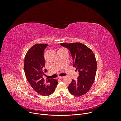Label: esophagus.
<instances>
[{"label":"esophagus","instance_id":"esophagus-1","mask_svg":"<svg viewBox=\"0 0 121 121\" xmlns=\"http://www.w3.org/2000/svg\"><path fill=\"white\" fill-rule=\"evenodd\" d=\"M58 78H60V79H62L63 78H64V77H59Z\"/></svg>","mask_w":121,"mask_h":121}]
</instances>
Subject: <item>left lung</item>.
<instances>
[{
    "mask_svg": "<svg viewBox=\"0 0 121 121\" xmlns=\"http://www.w3.org/2000/svg\"><path fill=\"white\" fill-rule=\"evenodd\" d=\"M60 44L70 51L74 61L73 66L79 72L78 80H72L68 90L74 96H82L89 91L95 80L97 70L95 56L91 49L80 43Z\"/></svg>",
    "mask_w": 121,
    "mask_h": 121,
    "instance_id": "left-lung-1",
    "label": "left lung"
}]
</instances>
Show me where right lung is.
Here are the masks:
<instances>
[{"label":"right lung","instance_id":"add662e5","mask_svg":"<svg viewBox=\"0 0 121 121\" xmlns=\"http://www.w3.org/2000/svg\"><path fill=\"white\" fill-rule=\"evenodd\" d=\"M47 44H36L31 47L25 56L24 68L26 78L32 88L38 94L48 96L52 94L58 84L55 79H46L43 76L45 65L44 50Z\"/></svg>","mask_w":121,"mask_h":121}]
</instances>
